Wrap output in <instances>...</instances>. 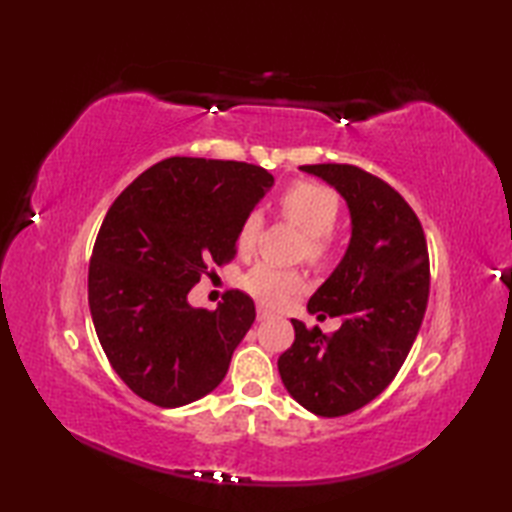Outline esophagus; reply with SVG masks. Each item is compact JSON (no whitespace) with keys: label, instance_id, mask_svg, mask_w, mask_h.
<instances>
[{"label":"esophagus","instance_id":"1","mask_svg":"<svg viewBox=\"0 0 512 512\" xmlns=\"http://www.w3.org/2000/svg\"><path fill=\"white\" fill-rule=\"evenodd\" d=\"M273 317V312H270L268 308H264V306H257V321H266V319H270Z\"/></svg>","mask_w":512,"mask_h":512}]
</instances>
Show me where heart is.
Here are the masks:
<instances>
[{
  "label": "heart",
  "instance_id": "b5f03b06",
  "mask_svg": "<svg viewBox=\"0 0 512 512\" xmlns=\"http://www.w3.org/2000/svg\"><path fill=\"white\" fill-rule=\"evenodd\" d=\"M277 209L284 220L295 224L303 237L301 255H306L312 264H321L330 255V233L339 222L341 202L330 187L319 182L299 180L281 191L277 198ZM264 228V217L259 213H248L244 222L237 228L235 246L242 255L255 248ZM303 286V275L299 270L277 268L270 264H257L242 277V288L250 297L266 303V306H279L292 292Z\"/></svg>",
  "mask_w": 512,
  "mask_h": 512
}]
</instances>
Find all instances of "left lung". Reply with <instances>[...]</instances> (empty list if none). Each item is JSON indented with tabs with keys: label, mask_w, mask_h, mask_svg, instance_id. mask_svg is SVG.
<instances>
[{
	"label": "left lung",
	"mask_w": 512,
	"mask_h": 512,
	"mask_svg": "<svg viewBox=\"0 0 512 512\" xmlns=\"http://www.w3.org/2000/svg\"><path fill=\"white\" fill-rule=\"evenodd\" d=\"M339 191L352 217L347 253L308 301L341 317L323 334L292 319L295 343L277 367L288 394L323 418L365 407L383 391L416 341L429 299V253L418 215L385 180L354 165H303Z\"/></svg>",
	"instance_id": "1"
}]
</instances>
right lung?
Returning <instances> with one entry per match:
<instances>
[{
	"instance_id": "1",
	"label": "right lung",
	"mask_w": 512,
	"mask_h": 512,
	"mask_svg": "<svg viewBox=\"0 0 512 512\" xmlns=\"http://www.w3.org/2000/svg\"><path fill=\"white\" fill-rule=\"evenodd\" d=\"M275 178L235 160L167 158L129 184L96 235L88 301L96 336L123 383L147 402L189 405L222 383L255 321V303L228 290L215 310L189 290L235 257L237 228Z\"/></svg>"
}]
</instances>
